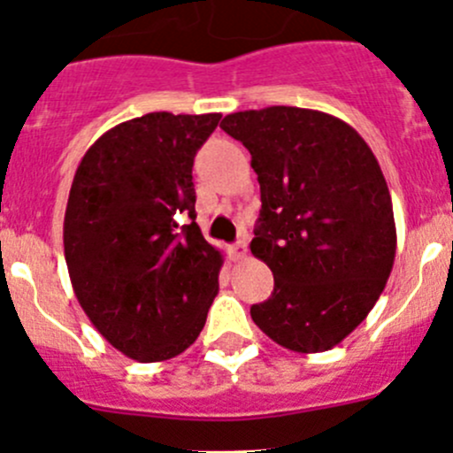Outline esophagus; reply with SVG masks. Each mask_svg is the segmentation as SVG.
<instances>
[{"label": "esophagus", "instance_id": "obj_1", "mask_svg": "<svg viewBox=\"0 0 453 453\" xmlns=\"http://www.w3.org/2000/svg\"><path fill=\"white\" fill-rule=\"evenodd\" d=\"M230 256L234 260L245 258V256H248V245H245V241H236V243L230 248Z\"/></svg>", "mask_w": 453, "mask_h": 453}]
</instances>
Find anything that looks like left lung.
Returning a JSON list of instances; mask_svg holds the SVG:
<instances>
[{"label":"left lung","instance_id":"1","mask_svg":"<svg viewBox=\"0 0 453 453\" xmlns=\"http://www.w3.org/2000/svg\"><path fill=\"white\" fill-rule=\"evenodd\" d=\"M260 184L250 250L273 273L256 326L296 353H322L366 319L395 265L392 199L377 157L344 120L315 109L230 113Z\"/></svg>","mask_w":453,"mask_h":453}]
</instances>
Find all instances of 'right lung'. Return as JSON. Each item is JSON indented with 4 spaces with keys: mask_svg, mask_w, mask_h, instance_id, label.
Masks as SVG:
<instances>
[{
    "mask_svg": "<svg viewBox=\"0 0 453 453\" xmlns=\"http://www.w3.org/2000/svg\"><path fill=\"white\" fill-rule=\"evenodd\" d=\"M219 120L153 111L122 122L89 146L72 181L63 245L74 294L100 335L142 364L184 353L219 291L223 256L195 223L193 184Z\"/></svg>",
    "mask_w": 453,
    "mask_h": 453,
    "instance_id": "add662e5",
    "label": "right lung"
}]
</instances>
